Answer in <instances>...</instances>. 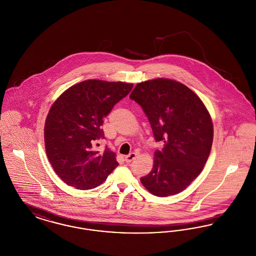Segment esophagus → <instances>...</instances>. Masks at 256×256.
<instances>
[{"mask_svg":"<svg viewBox=\"0 0 256 256\" xmlns=\"http://www.w3.org/2000/svg\"><path fill=\"white\" fill-rule=\"evenodd\" d=\"M135 158H136V154L132 152V154H130L128 156H124V161H126V163H130V162H132Z\"/></svg>","mask_w":256,"mask_h":256,"instance_id":"34e87169","label":"esophagus"}]
</instances>
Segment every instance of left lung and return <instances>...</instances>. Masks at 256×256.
<instances>
[{"label": "left lung", "instance_id": "obj_1", "mask_svg": "<svg viewBox=\"0 0 256 256\" xmlns=\"http://www.w3.org/2000/svg\"><path fill=\"white\" fill-rule=\"evenodd\" d=\"M130 98L146 113L156 141L164 142L141 183L158 196L182 192L200 174L211 150L213 122L206 106L187 86L161 78L137 84Z\"/></svg>", "mask_w": 256, "mask_h": 256}]
</instances>
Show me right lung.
<instances>
[{"label": "right lung", "instance_id": "obj_1", "mask_svg": "<svg viewBox=\"0 0 256 256\" xmlns=\"http://www.w3.org/2000/svg\"><path fill=\"white\" fill-rule=\"evenodd\" d=\"M132 87L122 82L88 80L65 90L50 106L44 126L46 154L56 174L69 186L95 188L119 165L108 146L96 152L93 145L104 138V119Z\"/></svg>", "mask_w": 256, "mask_h": 256}]
</instances>
